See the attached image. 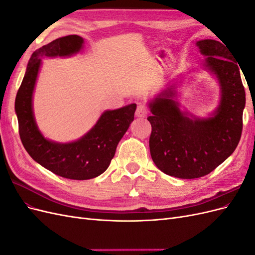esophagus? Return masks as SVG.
Segmentation results:
<instances>
[{
  "label": "esophagus",
  "instance_id": "obj_1",
  "mask_svg": "<svg viewBox=\"0 0 255 255\" xmlns=\"http://www.w3.org/2000/svg\"><path fill=\"white\" fill-rule=\"evenodd\" d=\"M146 114H148V110H146V107L144 105H138L137 106V110H136V116L138 118H145Z\"/></svg>",
  "mask_w": 255,
  "mask_h": 255
}]
</instances>
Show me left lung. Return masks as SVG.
Returning <instances> with one entry per match:
<instances>
[{
	"label": "left lung",
	"instance_id": "1",
	"mask_svg": "<svg viewBox=\"0 0 255 255\" xmlns=\"http://www.w3.org/2000/svg\"><path fill=\"white\" fill-rule=\"evenodd\" d=\"M223 43V42H222ZM217 40L196 42L202 66L219 86V101L204 117L182 109L183 79L168 83L150 99L149 145L154 164L179 179L201 177L222 164L234 152L242 136L246 94L241 69L233 54Z\"/></svg>",
	"mask_w": 255,
	"mask_h": 255
}]
</instances>
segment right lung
I'll return each mask as SVG.
<instances>
[{
	"label": "right lung",
	"mask_w": 255,
	"mask_h": 255,
	"mask_svg": "<svg viewBox=\"0 0 255 255\" xmlns=\"http://www.w3.org/2000/svg\"><path fill=\"white\" fill-rule=\"evenodd\" d=\"M84 39L69 35L43 45L29 58L14 102L19 134L25 150L36 163L54 174L70 180H89L109 168L121 138L134 120L136 104L105 111L88 132L69 142L44 137L37 126L33 109L36 83L44 57H69L80 53Z\"/></svg>",
	"instance_id": "obj_1"
}]
</instances>
